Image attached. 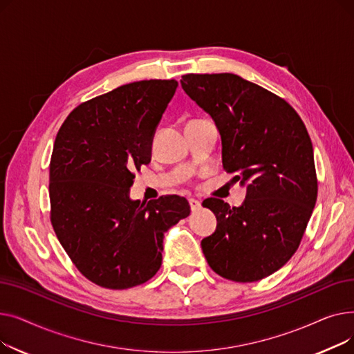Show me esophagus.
Instances as JSON below:
<instances>
[{"label":"esophagus","mask_w":354,"mask_h":354,"mask_svg":"<svg viewBox=\"0 0 354 354\" xmlns=\"http://www.w3.org/2000/svg\"><path fill=\"white\" fill-rule=\"evenodd\" d=\"M189 207H191V209H192L194 212H195V211H198V209L201 208V201L191 198V199H189Z\"/></svg>","instance_id":"1"}]
</instances>
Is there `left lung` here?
I'll list each match as a JSON object with an SVG mask.
<instances>
[{
    "instance_id": "left-lung-1",
    "label": "left lung",
    "mask_w": 354,
    "mask_h": 354,
    "mask_svg": "<svg viewBox=\"0 0 354 354\" xmlns=\"http://www.w3.org/2000/svg\"><path fill=\"white\" fill-rule=\"evenodd\" d=\"M180 84L215 122L222 165L247 188L241 207L203 201L216 230L201 241L202 252L227 280H263L299 248L317 199L307 129L286 100L236 74H185Z\"/></svg>"
}]
</instances>
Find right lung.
I'll list each match as a JSON object with an SVG mask.
<instances>
[{
    "label": "right lung",
    "mask_w": 354,
    "mask_h": 354,
    "mask_svg": "<svg viewBox=\"0 0 354 354\" xmlns=\"http://www.w3.org/2000/svg\"><path fill=\"white\" fill-rule=\"evenodd\" d=\"M176 80L120 86L74 109L50 162L51 224L74 266L91 283L124 290L162 264L165 232L191 212L176 195L130 199L133 171L151 162L152 142Z\"/></svg>",
    "instance_id": "obj_1"
}]
</instances>
